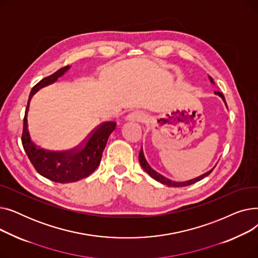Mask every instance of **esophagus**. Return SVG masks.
I'll use <instances>...</instances> for the list:
<instances>
[{
  "instance_id": "esophagus-1",
  "label": "esophagus",
  "mask_w": 258,
  "mask_h": 258,
  "mask_svg": "<svg viewBox=\"0 0 258 258\" xmlns=\"http://www.w3.org/2000/svg\"><path fill=\"white\" fill-rule=\"evenodd\" d=\"M125 119L128 121H137L140 122V123H143V122L146 121L147 116L142 111H133L125 117Z\"/></svg>"
}]
</instances>
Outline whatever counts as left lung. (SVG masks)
<instances>
[{
    "label": "left lung",
    "mask_w": 258,
    "mask_h": 258,
    "mask_svg": "<svg viewBox=\"0 0 258 258\" xmlns=\"http://www.w3.org/2000/svg\"><path fill=\"white\" fill-rule=\"evenodd\" d=\"M208 78H209V80H210V83H211L212 85H214L213 79H212L210 76H208ZM214 94L218 95V96H220V97L222 98V100L224 101V103H225V105H226V107H227V103H226L224 95H223L221 92H219V91H215ZM139 162H140V164H141L142 168H143L148 174H150L154 180H156V181H158V182H160V183H162V184H164V185H166V186H169V187H184V186H188V185L195 184L196 182L201 181L202 179H204L205 177H207V175H208V174L213 170V168L215 167V166H214L212 169H210L209 171L205 172L204 174L200 175V177H198V178H196V179L189 180V181H186V182H174V181H171V180L165 178L164 175L160 174L159 172H157L155 169H153V168L151 167V165L147 163V161H146V159H145V156H144L143 148H142V147H141V151H140V153H139Z\"/></svg>",
    "instance_id": "obj_1"
}]
</instances>
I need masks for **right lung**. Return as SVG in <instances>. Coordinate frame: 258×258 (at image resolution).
Here are the masks:
<instances>
[{
    "label": "right lung",
    "mask_w": 258,
    "mask_h": 258,
    "mask_svg": "<svg viewBox=\"0 0 258 258\" xmlns=\"http://www.w3.org/2000/svg\"><path fill=\"white\" fill-rule=\"evenodd\" d=\"M70 68V66L61 68L55 73L40 80L32 88L29 95L28 104L26 107L22 135L24 150L36 171L50 181L61 184L77 182L89 177L92 172L96 170L100 164L107 139L116 128V122H103L96 130H94L83 146L70 152L57 153L47 151L44 148L37 147V145L32 141L28 130L27 117H28L29 105L33 95L39 89L55 83L59 77L69 71Z\"/></svg>",
    "instance_id": "1"
}]
</instances>
